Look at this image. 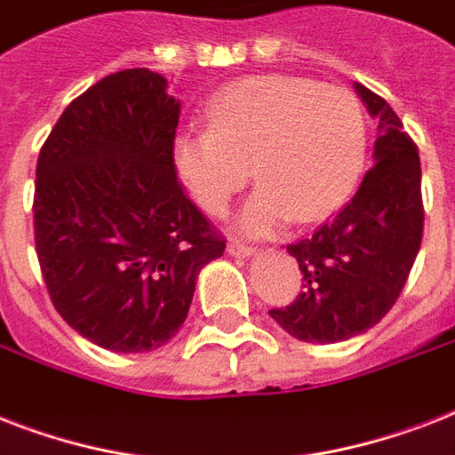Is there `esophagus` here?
I'll return each instance as SVG.
<instances>
[{
  "label": "esophagus",
  "mask_w": 455,
  "mask_h": 455,
  "mask_svg": "<svg viewBox=\"0 0 455 455\" xmlns=\"http://www.w3.org/2000/svg\"><path fill=\"white\" fill-rule=\"evenodd\" d=\"M228 252L235 257H252L257 255V248L255 245H248V243H243V241H231L228 243Z\"/></svg>",
  "instance_id": "1"
}]
</instances>
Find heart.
<instances>
[{"mask_svg": "<svg viewBox=\"0 0 455 455\" xmlns=\"http://www.w3.org/2000/svg\"><path fill=\"white\" fill-rule=\"evenodd\" d=\"M205 120L207 130L174 137V170L207 214H221L252 167L262 188L243 207L241 227L255 235L328 217L366 167V116L342 87L288 75L245 77L210 99Z\"/></svg>", "mask_w": 455, "mask_h": 455, "instance_id": "b5f03b06", "label": "heart"}]
</instances>
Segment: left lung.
Segmentation results:
<instances>
[{"mask_svg":"<svg viewBox=\"0 0 455 455\" xmlns=\"http://www.w3.org/2000/svg\"><path fill=\"white\" fill-rule=\"evenodd\" d=\"M354 89L378 117L375 164L335 220L288 245L304 276L302 292L269 311L304 342H342L373 328L399 298L423 241L418 146L382 96L359 82Z\"/></svg>","mask_w":455,"mask_h":455,"instance_id":"1","label":"left lung"}]
</instances>
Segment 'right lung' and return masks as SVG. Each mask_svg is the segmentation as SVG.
<instances>
[{
	"mask_svg": "<svg viewBox=\"0 0 455 455\" xmlns=\"http://www.w3.org/2000/svg\"><path fill=\"white\" fill-rule=\"evenodd\" d=\"M179 106L148 68L77 96L42 146L35 248L53 307L110 352H151L179 332L200 269L227 241L179 184Z\"/></svg>",
	"mask_w": 455,
	"mask_h": 455,
	"instance_id": "right-lung-1",
	"label": "right lung"
}]
</instances>
